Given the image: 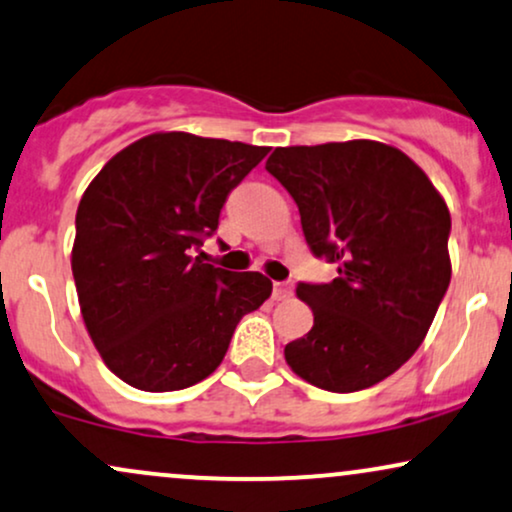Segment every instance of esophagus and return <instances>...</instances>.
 Instances as JSON below:
<instances>
[{
	"mask_svg": "<svg viewBox=\"0 0 512 512\" xmlns=\"http://www.w3.org/2000/svg\"><path fill=\"white\" fill-rule=\"evenodd\" d=\"M292 294H294L292 282H275V285H273V299L275 301H285Z\"/></svg>",
	"mask_w": 512,
	"mask_h": 512,
	"instance_id": "34e87169",
	"label": "esophagus"
}]
</instances>
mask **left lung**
I'll return each mask as SVG.
<instances>
[{
  "label": "left lung",
  "mask_w": 512,
  "mask_h": 512,
  "mask_svg": "<svg viewBox=\"0 0 512 512\" xmlns=\"http://www.w3.org/2000/svg\"><path fill=\"white\" fill-rule=\"evenodd\" d=\"M266 170L292 194L311 251L337 266L299 282L313 311L285 346L301 380L349 394L382 382L418 351L451 282L446 201L401 149L372 140L280 147Z\"/></svg>",
  "instance_id": "8db88e82"
}]
</instances>
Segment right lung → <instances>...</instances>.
<instances>
[{"mask_svg": "<svg viewBox=\"0 0 512 512\" xmlns=\"http://www.w3.org/2000/svg\"><path fill=\"white\" fill-rule=\"evenodd\" d=\"M268 151L154 132L118 151L82 194L71 254L80 313L99 356L130 387L175 391L206 380L242 315L273 292L266 275L189 256Z\"/></svg>", "mask_w": 512, "mask_h": 512, "instance_id": "obj_1", "label": "right lung"}]
</instances>
